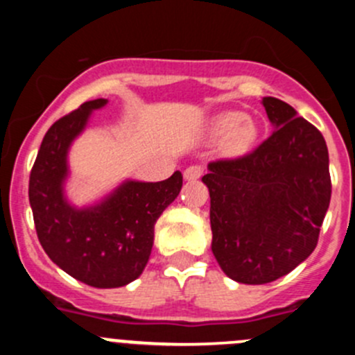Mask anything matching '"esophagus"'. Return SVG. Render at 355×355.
I'll return each instance as SVG.
<instances>
[{"label": "esophagus", "mask_w": 355, "mask_h": 355, "mask_svg": "<svg viewBox=\"0 0 355 355\" xmlns=\"http://www.w3.org/2000/svg\"><path fill=\"white\" fill-rule=\"evenodd\" d=\"M200 175H202V168L194 166V164H192V166H189L187 170L184 171V178L187 182H196L198 178H200Z\"/></svg>", "instance_id": "34e87169"}]
</instances>
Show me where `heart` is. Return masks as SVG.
<instances>
[{
    "mask_svg": "<svg viewBox=\"0 0 355 355\" xmlns=\"http://www.w3.org/2000/svg\"><path fill=\"white\" fill-rule=\"evenodd\" d=\"M211 132L216 137L223 139V155L228 157H239L245 155L256 141V125L247 118V114L239 111H230L216 116L211 125Z\"/></svg>",
    "mask_w": 355,
    "mask_h": 355,
    "instance_id": "1",
    "label": "heart"
}]
</instances>
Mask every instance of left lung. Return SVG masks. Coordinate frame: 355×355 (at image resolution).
Here are the masks:
<instances>
[{"instance_id":"left-lung-1","label":"left lung","mask_w":355,"mask_h":355,"mask_svg":"<svg viewBox=\"0 0 355 355\" xmlns=\"http://www.w3.org/2000/svg\"><path fill=\"white\" fill-rule=\"evenodd\" d=\"M273 134L239 159L213 161L211 250L232 280L263 285L311 256L330 206L328 148L314 125L287 103L263 98Z\"/></svg>"}]
</instances>
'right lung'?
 <instances>
[{
	"mask_svg": "<svg viewBox=\"0 0 355 355\" xmlns=\"http://www.w3.org/2000/svg\"><path fill=\"white\" fill-rule=\"evenodd\" d=\"M108 99L87 101L60 118L42 139L28 180L35 232L49 259L75 280L116 288L141 277L151 256L155 225L177 199L182 173L163 182L125 180L91 206L77 207L65 194L70 146L92 111Z\"/></svg>",
	"mask_w": 355,
	"mask_h": 355,
	"instance_id": "1",
	"label": "right lung"
}]
</instances>
